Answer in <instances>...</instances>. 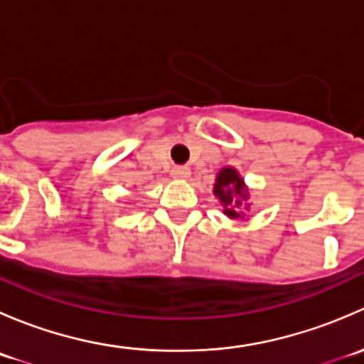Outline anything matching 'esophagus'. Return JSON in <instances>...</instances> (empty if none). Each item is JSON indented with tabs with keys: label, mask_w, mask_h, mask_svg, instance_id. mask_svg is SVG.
<instances>
[{
	"label": "esophagus",
	"mask_w": 364,
	"mask_h": 364,
	"mask_svg": "<svg viewBox=\"0 0 364 364\" xmlns=\"http://www.w3.org/2000/svg\"><path fill=\"white\" fill-rule=\"evenodd\" d=\"M171 176L174 179H186L190 176V168L185 165H176L171 168Z\"/></svg>",
	"instance_id": "esophagus-1"
}]
</instances>
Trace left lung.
Instances as JSON below:
<instances>
[{"label":"left lung","instance_id":"left-lung-1","mask_svg":"<svg viewBox=\"0 0 364 364\" xmlns=\"http://www.w3.org/2000/svg\"><path fill=\"white\" fill-rule=\"evenodd\" d=\"M215 196L222 200L223 208H225V215L232 216V218L240 216L236 205H241V203L237 197L247 199V192H243V179L240 178L237 171L230 167L220 171L215 183Z\"/></svg>","mask_w":364,"mask_h":364}]
</instances>
